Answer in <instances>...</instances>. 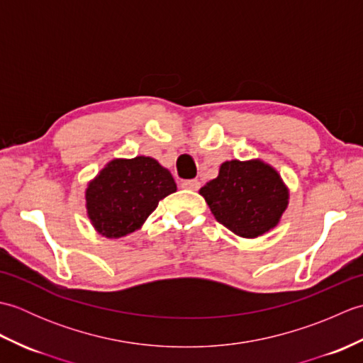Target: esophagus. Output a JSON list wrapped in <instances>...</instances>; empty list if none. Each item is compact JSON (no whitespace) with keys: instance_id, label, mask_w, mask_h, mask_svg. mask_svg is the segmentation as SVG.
Returning <instances> with one entry per match:
<instances>
[{"instance_id":"esophagus-1","label":"esophagus","mask_w":363,"mask_h":363,"mask_svg":"<svg viewBox=\"0 0 363 363\" xmlns=\"http://www.w3.org/2000/svg\"><path fill=\"white\" fill-rule=\"evenodd\" d=\"M181 186L182 189H187V190H198L199 186H201V182L198 179H190V181H184Z\"/></svg>"}]
</instances>
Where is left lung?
<instances>
[{
  "label": "left lung",
  "mask_w": 363,
  "mask_h": 363,
  "mask_svg": "<svg viewBox=\"0 0 363 363\" xmlns=\"http://www.w3.org/2000/svg\"><path fill=\"white\" fill-rule=\"evenodd\" d=\"M199 195L218 223L243 238L276 228L289 206V189L281 174L260 159L225 162Z\"/></svg>",
  "instance_id": "1"
}]
</instances>
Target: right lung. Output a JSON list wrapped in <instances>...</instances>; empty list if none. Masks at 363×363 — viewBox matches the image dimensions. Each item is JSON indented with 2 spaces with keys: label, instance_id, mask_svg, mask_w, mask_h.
<instances>
[{
  "label": "right lung",
  "instance_id": "1",
  "mask_svg": "<svg viewBox=\"0 0 363 363\" xmlns=\"http://www.w3.org/2000/svg\"><path fill=\"white\" fill-rule=\"evenodd\" d=\"M174 191L172 173L156 159H113L89 182L87 215L98 234L120 238L140 229L160 199Z\"/></svg>",
  "mask_w": 363,
  "mask_h": 363
}]
</instances>
